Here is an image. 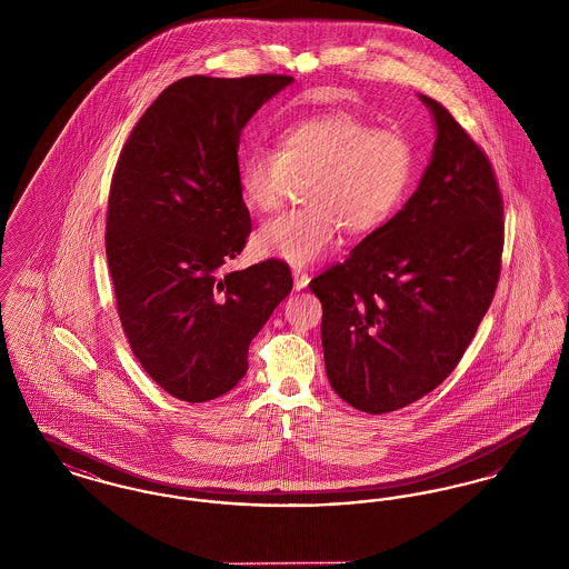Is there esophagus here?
I'll return each mask as SVG.
<instances>
[{
    "instance_id": "1",
    "label": "esophagus",
    "mask_w": 569,
    "mask_h": 569,
    "mask_svg": "<svg viewBox=\"0 0 569 569\" xmlns=\"http://www.w3.org/2000/svg\"><path fill=\"white\" fill-rule=\"evenodd\" d=\"M292 277H295V288L297 290H305L309 286V274L302 271V269H295Z\"/></svg>"
}]
</instances>
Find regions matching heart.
<instances>
[{"label": "heart", "instance_id": "heart-1", "mask_svg": "<svg viewBox=\"0 0 569 569\" xmlns=\"http://www.w3.org/2000/svg\"><path fill=\"white\" fill-rule=\"evenodd\" d=\"M274 149L253 147L239 163V190L251 211L269 213L292 177H307L305 209L272 217L253 237L260 256L307 267L337 241L378 230L403 204L413 149L399 130H376L350 110L298 117L274 132Z\"/></svg>", "mask_w": 569, "mask_h": 569}]
</instances>
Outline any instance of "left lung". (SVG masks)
Segmentation results:
<instances>
[{"mask_svg": "<svg viewBox=\"0 0 569 569\" xmlns=\"http://www.w3.org/2000/svg\"><path fill=\"white\" fill-rule=\"evenodd\" d=\"M433 153L403 209L309 288L322 302L332 390L386 413L435 390L459 365L495 297L503 202L485 151L439 102Z\"/></svg>", "mask_w": 569, "mask_h": 569, "instance_id": "left-lung-1", "label": "left lung"}]
</instances>
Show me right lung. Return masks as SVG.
Here are the masks:
<instances>
[{"label": "right lung", "mask_w": 569, "mask_h": 569, "mask_svg": "<svg viewBox=\"0 0 569 569\" xmlns=\"http://www.w3.org/2000/svg\"><path fill=\"white\" fill-rule=\"evenodd\" d=\"M292 77H188L138 119L112 174L107 258L123 332L168 395L204 403L247 373L251 339L292 292L288 264L243 271L251 217L239 190L247 121Z\"/></svg>", "instance_id": "1"}]
</instances>
